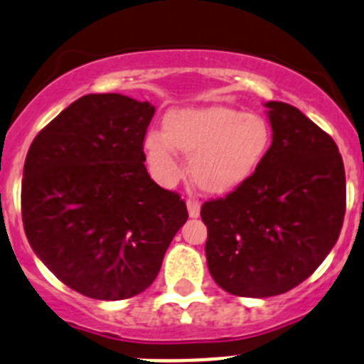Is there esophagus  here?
<instances>
[{"mask_svg":"<svg viewBox=\"0 0 364 364\" xmlns=\"http://www.w3.org/2000/svg\"><path fill=\"white\" fill-rule=\"evenodd\" d=\"M188 213H189V216H191V218H198V216H200L198 200H195V198L188 200Z\"/></svg>","mask_w":364,"mask_h":364,"instance_id":"1","label":"esophagus"}]
</instances>
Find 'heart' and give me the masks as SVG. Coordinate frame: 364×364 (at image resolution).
I'll return each mask as SVG.
<instances>
[{"label":"heart","instance_id":"1","mask_svg":"<svg viewBox=\"0 0 364 364\" xmlns=\"http://www.w3.org/2000/svg\"><path fill=\"white\" fill-rule=\"evenodd\" d=\"M271 146L272 126L265 117L225 106L175 109L166 117L164 133L153 129L144 136L149 164L162 182L182 175L178 149L191 159L196 188L209 195H228L245 184Z\"/></svg>","mask_w":364,"mask_h":364}]
</instances>
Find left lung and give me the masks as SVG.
Wrapping results in <instances>:
<instances>
[{
    "label": "left lung",
    "mask_w": 364,
    "mask_h": 364,
    "mask_svg": "<svg viewBox=\"0 0 364 364\" xmlns=\"http://www.w3.org/2000/svg\"><path fill=\"white\" fill-rule=\"evenodd\" d=\"M272 146L251 178L209 200L205 258L216 285L243 298L291 291L339 238L345 166L332 136L287 102H267Z\"/></svg>",
    "instance_id": "obj_1"
}]
</instances>
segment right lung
<instances>
[{
	"mask_svg": "<svg viewBox=\"0 0 364 364\" xmlns=\"http://www.w3.org/2000/svg\"><path fill=\"white\" fill-rule=\"evenodd\" d=\"M149 102L90 93L30 144L21 216L30 247L65 285L105 301L128 299L156 278L186 202L146 169Z\"/></svg>",
	"mask_w": 364,
	"mask_h": 364,
	"instance_id": "right-lung-1",
	"label": "right lung"
}]
</instances>
